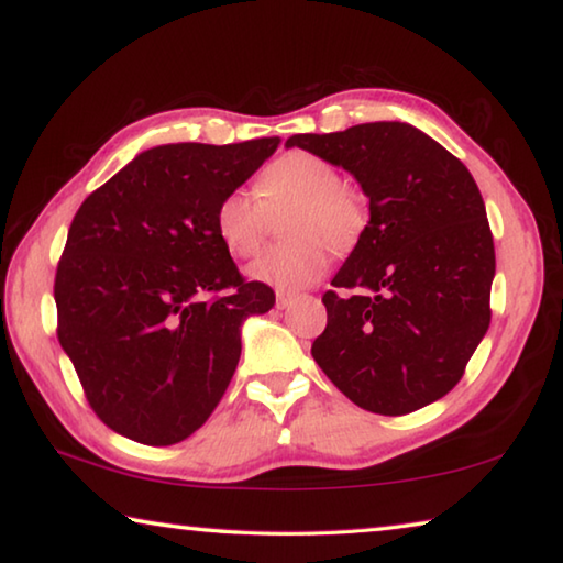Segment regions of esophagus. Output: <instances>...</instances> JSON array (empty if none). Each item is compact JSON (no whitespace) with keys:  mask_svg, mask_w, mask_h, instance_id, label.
<instances>
[{"mask_svg":"<svg viewBox=\"0 0 563 563\" xmlns=\"http://www.w3.org/2000/svg\"><path fill=\"white\" fill-rule=\"evenodd\" d=\"M292 300H295V295H292V292H285V290H278V292H275V305H278L280 310L290 308Z\"/></svg>","mask_w":563,"mask_h":563,"instance_id":"34e87169","label":"esophagus"}]
</instances>
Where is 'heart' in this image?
<instances>
[{"label":"heart","instance_id":"obj_1","mask_svg":"<svg viewBox=\"0 0 563 563\" xmlns=\"http://www.w3.org/2000/svg\"><path fill=\"white\" fill-rule=\"evenodd\" d=\"M255 197L243 188L218 201L213 225L218 241L233 258H253L280 216L288 243L271 247L251 265L255 280L278 290L316 285L330 268V247L347 253L365 231V201L355 188L340 184L338 168L308 151H288L271 161L255 180Z\"/></svg>","mask_w":563,"mask_h":563}]
</instances>
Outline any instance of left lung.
<instances>
[{
  "instance_id": "left-lung-1",
  "label": "left lung",
  "mask_w": 563,
  "mask_h": 563,
  "mask_svg": "<svg viewBox=\"0 0 563 563\" xmlns=\"http://www.w3.org/2000/svg\"><path fill=\"white\" fill-rule=\"evenodd\" d=\"M288 146L350 170L369 198L365 231L322 295L312 357L367 412L399 417L444 397L492 320L497 263L472 174L399 121L298 133Z\"/></svg>"
}]
</instances>
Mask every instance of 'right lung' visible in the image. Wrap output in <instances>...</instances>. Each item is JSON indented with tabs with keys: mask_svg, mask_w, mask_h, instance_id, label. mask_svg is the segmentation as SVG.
<instances>
[{
	"mask_svg": "<svg viewBox=\"0 0 563 563\" xmlns=\"http://www.w3.org/2000/svg\"><path fill=\"white\" fill-rule=\"evenodd\" d=\"M278 139L144 151L79 206L56 265V338L113 432L168 446L194 434L241 360V322L275 305L218 241L213 216Z\"/></svg>",
	"mask_w": 563,
	"mask_h": 563,
	"instance_id": "1",
	"label": "right lung"
}]
</instances>
